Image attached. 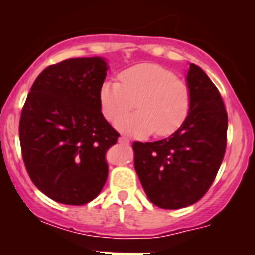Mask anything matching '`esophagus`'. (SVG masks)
Segmentation results:
<instances>
[{
  "label": "esophagus",
  "mask_w": 255,
  "mask_h": 255,
  "mask_svg": "<svg viewBox=\"0 0 255 255\" xmlns=\"http://www.w3.org/2000/svg\"><path fill=\"white\" fill-rule=\"evenodd\" d=\"M119 143H123V144H129L130 140L129 139L124 138V136H121V138H119Z\"/></svg>",
  "instance_id": "1"
}]
</instances>
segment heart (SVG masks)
<instances>
[{"label": "heart", "mask_w": 255, "mask_h": 255, "mask_svg": "<svg viewBox=\"0 0 255 255\" xmlns=\"http://www.w3.org/2000/svg\"><path fill=\"white\" fill-rule=\"evenodd\" d=\"M120 80L106 79L98 92L101 110L107 120H115L137 102L140 112L115 123L120 131L139 138L153 131L167 136L186 120L191 105L190 89L172 71L155 64H140L124 70Z\"/></svg>", "instance_id": "heart-1"}]
</instances>
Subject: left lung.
Masks as SVG:
<instances>
[{
	"instance_id": "obj_1",
	"label": "left lung",
	"mask_w": 255,
	"mask_h": 255,
	"mask_svg": "<svg viewBox=\"0 0 255 255\" xmlns=\"http://www.w3.org/2000/svg\"><path fill=\"white\" fill-rule=\"evenodd\" d=\"M191 105L171 136L132 144L135 171L148 199L159 208L191 206L211 188L226 150L227 112L216 85L203 70L189 65Z\"/></svg>"
}]
</instances>
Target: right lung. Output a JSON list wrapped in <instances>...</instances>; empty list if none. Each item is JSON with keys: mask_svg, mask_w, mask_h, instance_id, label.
Returning <instances> with one entry per match:
<instances>
[{"mask_svg": "<svg viewBox=\"0 0 255 255\" xmlns=\"http://www.w3.org/2000/svg\"><path fill=\"white\" fill-rule=\"evenodd\" d=\"M103 57L69 58L38 75L20 117L22 159L31 181L55 202L89 203L108 176L106 153L120 135L100 105Z\"/></svg>", "mask_w": 255, "mask_h": 255, "instance_id": "obj_1", "label": "right lung"}]
</instances>
